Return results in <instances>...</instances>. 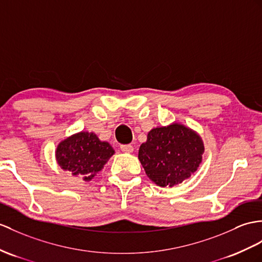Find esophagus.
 <instances>
[{"label": "esophagus", "mask_w": 262, "mask_h": 262, "mask_svg": "<svg viewBox=\"0 0 262 262\" xmlns=\"http://www.w3.org/2000/svg\"><path fill=\"white\" fill-rule=\"evenodd\" d=\"M121 150H122L124 153H132L135 151V148L131 144H125V145H121Z\"/></svg>", "instance_id": "34e87169"}]
</instances>
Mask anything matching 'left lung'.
<instances>
[{"label": "left lung", "instance_id": "obj_1", "mask_svg": "<svg viewBox=\"0 0 262 262\" xmlns=\"http://www.w3.org/2000/svg\"><path fill=\"white\" fill-rule=\"evenodd\" d=\"M205 144L198 132L181 122L153 127L140 145L138 158L149 179L159 187H173L195 173Z\"/></svg>", "mask_w": 262, "mask_h": 262}]
</instances>
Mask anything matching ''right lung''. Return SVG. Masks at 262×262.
<instances>
[{"instance_id": "right-lung-1", "label": "right lung", "mask_w": 262, "mask_h": 262, "mask_svg": "<svg viewBox=\"0 0 262 262\" xmlns=\"http://www.w3.org/2000/svg\"><path fill=\"white\" fill-rule=\"evenodd\" d=\"M112 145L93 132L80 131L57 144L55 159L62 170L89 182L94 179L114 155Z\"/></svg>"}]
</instances>
